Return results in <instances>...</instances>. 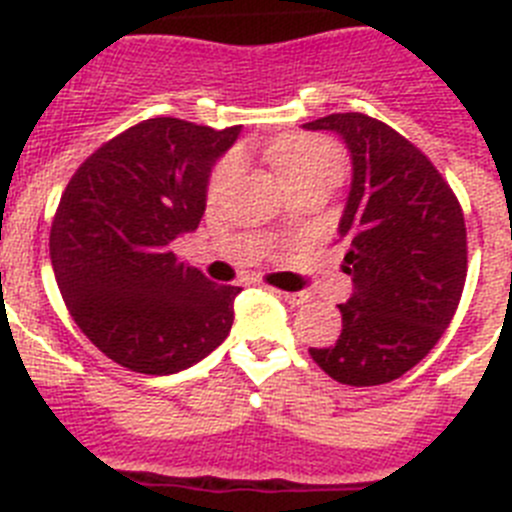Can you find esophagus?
Listing matches in <instances>:
<instances>
[{
  "label": "esophagus",
  "instance_id": "1",
  "mask_svg": "<svg viewBox=\"0 0 512 512\" xmlns=\"http://www.w3.org/2000/svg\"><path fill=\"white\" fill-rule=\"evenodd\" d=\"M275 293H278L285 303H290V306H301V303L308 301L306 293H288V290H275Z\"/></svg>",
  "mask_w": 512,
  "mask_h": 512
}]
</instances>
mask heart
<instances>
[{
	"instance_id": "b5f03b06",
	"label": "heart",
	"mask_w": 512,
	"mask_h": 512,
	"mask_svg": "<svg viewBox=\"0 0 512 512\" xmlns=\"http://www.w3.org/2000/svg\"><path fill=\"white\" fill-rule=\"evenodd\" d=\"M270 155H273L275 168L280 170L288 191H296V188L313 181L336 186L344 178V170H347L342 147L321 135L283 137V140L270 147ZM239 168H242V155L239 153H227L216 160L209 173V181H206L209 199H219L227 191Z\"/></svg>"
}]
</instances>
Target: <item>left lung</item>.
Returning a JSON list of instances; mask_svg holds the SVG:
<instances>
[{
  "mask_svg": "<svg viewBox=\"0 0 512 512\" xmlns=\"http://www.w3.org/2000/svg\"><path fill=\"white\" fill-rule=\"evenodd\" d=\"M303 127L342 135L352 153L339 242L354 290L339 306V339L308 354L342 385L398 380L454 319L467 280L464 211L436 165L390 124L347 112Z\"/></svg>",
  "mask_w": 512,
  "mask_h": 512,
  "instance_id": "left-lung-1",
  "label": "left lung"
}]
</instances>
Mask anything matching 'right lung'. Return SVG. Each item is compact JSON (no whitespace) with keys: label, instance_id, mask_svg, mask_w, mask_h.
Masks as SVG:
<instances>
[{"label":"right lung","instance_id":"obj_1","mask_svg":"<svg viewBox=\"0 0 512 512\" xmlns=\"http://www.w3.org/2000/svg\"><path fill=\"white\" fill-rule=\"evenodd\" d=\"M239 127L176 117L135 124L68 181L50 262L68 313L99 352L142 375H173L227 339L242 288L211 283L173 252L199 227L206 181Z\"/></svg>","mask_w":512,"mask_h":512}]
</instances>
